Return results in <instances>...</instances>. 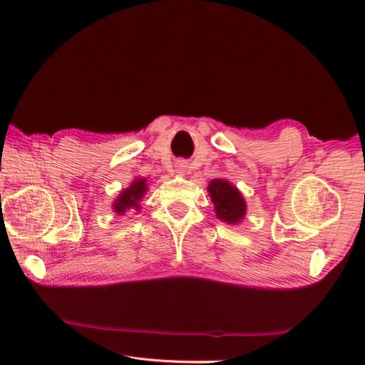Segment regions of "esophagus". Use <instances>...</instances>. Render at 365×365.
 <instances>
[{
	"label": "esophagus",
	"mask_w": 365,
	"mask_h": 365,
	"mask_svg": "<svg viewBox=\"0 0 365 365\" xmlns=\"http://www.w3.org/2000/svg\"><path fill=\"white\" fill-rule=\"evenodd\" d=\"M175 168H176V172L182 175V173H185V168H187V165H185L184 161H178V163L175 164Z\"/></svg>",
	"instance_id": "obj_1"
}]
</instances>
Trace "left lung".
<instances>
[{"instance_id":"obj_1","label":"left lung","mask_w":365,"mask_h":365,"mask_svg":"<svg viewBox=\"0 0 365 365\" xmlns=\"http://www.w3.org/2000/svg\"><path fill=\"white\" fill-rule=\"evenodd\" d=\"M208 193L215 204L216 216L227 224H239L247 213L244 196L233 184L225 180H213L208 184Z\"/></svg>"}]
</instances>
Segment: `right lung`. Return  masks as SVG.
Listing matches in <instances>:
<instances>
[{
  "mask_svg": "<svg viewBox=\"0 0 365 365\" xmlns=\"http://www.w3.org/2000/svg\"><path fill=\"white\" fill-rule=\"evenodd\" d=\"M148 192V184L145 178H135V181L132 182L126 190L121 192L118 195L117 200L114 201L113 210L117 215H123L128 210H135V212H140V201L141 197L145 196Z\"/></svg>",
  "mask_w": 365,
  "mask_h": 365,
  "instance_id": "add662e5",
  "label": "right lung"
}]
</instances>
